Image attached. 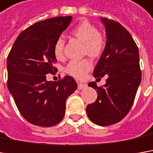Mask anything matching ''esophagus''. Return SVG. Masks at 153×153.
Here are the masks:
<instances>
[{"mask_svg":"<svg viewBox=\"0 0 153 153\" xmlns=\"http://www.w3.org/2000/svg\"><path fill=\"white\" fill-rule=\"evenodd\" d=\"M85 87H86L85 84H83L81 82H78V89L79 90H83V89H85Z\"/></svg>","mask_w":153,"mask_h":153,"instance_id":"obj_1","label":"esophagus"}]
</instances>
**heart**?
I'll return each mask as SVG.
<instances>
[{
	"label": "heart",
	"mask_w": 153,
	"mask_h": 153,
	"mask_svg": "<svg viewBox=\"0 0 153 153\" xmlns=\"http://www.w3.org/2000/svg\"><path fill=\"white\" fill-rule=\"evenodd\" d=\"M72 34L84 43V54L95 58L102 53L105 46V39L94 24L84 21L73 29ZM64 45L65 41L61 37L58 38L55 41L53 46V53L57 58H60L63 55ZM91 68V60L89 59H84L81 60L70 61L66 68V71L68 74L76 78H83Z\"/></svg>",
	"instance_id": "obj_1"
}]
</instances>
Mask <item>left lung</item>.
<instances>
[{
  "instance_id": "obj_1",
  "label": "left lung",
  "mask_w": 153,
  "mask_h": 153,
  "mask_svg": "<svg viewBox=\"0 0 153 153\" xmlns=\"http://www.w3.org/2000/svg\"><path fill=\"white\" fill-rule=\"evenodd\" d=\"M106 33V43L98 61L94 76L100 79L106 76L105 84L97 86L96 101L86 106L90 120L106 126L122 120L131 110L141 82L138 47L130 33L121 24L107 18H101Z\"/></svg>"
}]
</instances>
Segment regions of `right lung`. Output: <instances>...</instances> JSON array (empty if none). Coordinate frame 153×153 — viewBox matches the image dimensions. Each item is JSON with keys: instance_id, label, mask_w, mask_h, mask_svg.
<instances>
[{"instance_id": "right-lung-1", "label": "right lung", "mask_w": 153, "mask_h": 153, "mask_svg": "<svg viewBox=\"0 0 153 153\" xmlns=\"http://www.w3.org/2000/svg\"><path fill=\"white\" fill-rule=\"evenodd\" d=\"M72 19L59 16L34 23L19 34L8 53L9 93L23 118L34 126L49 127L61 121L67 99L76 90L73 77L57 82L46 79L57 70L53 46Z\"/></svg>"}]
</instances>
